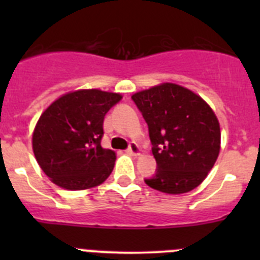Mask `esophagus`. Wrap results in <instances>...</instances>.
<instances>
[{
    "instance_id": "esophagus-1",
    "label": "esophagus",
    "mask_w": 260,
    "mask_h": 260,
    "mask_svg": "<svg viewBox=\"0 0 260 260\" xmlns=\"http://www.w3.org/2000/svg\"><path fill=\"white\" fill-rule=\"evenodd\" d=\"M126 152L130 153V155H139V152H141V150H139V146H138L137 143H130V146H128V148L126 150Z\"/></svg>"
}]
</instances>
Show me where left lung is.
<instances>
[{
	"label": "left lung",
	"instance_id": "left-lung-1",
	"mask_svg": "<svg viewBox=\"0 0 260 260\" xmlns=\"http://www.w3.org/2000/svg\"><path fill=\"white\" fill-rule=\"evenodd\" d=\"M148 125L156 172L144 182L167 194L201 185L220 151V125L201 96L164 83L132 96Z\"/></svg>",
	"mask_w": 260,
	"mask_h": 260
}]
</instances>
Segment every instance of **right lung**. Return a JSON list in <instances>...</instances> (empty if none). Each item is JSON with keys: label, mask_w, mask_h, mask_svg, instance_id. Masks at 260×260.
<instances>
[{"label": "right lung", "mask_w": 260, "mask_h": 260, "mask_svg": "<svg viewBox=\"0 0 260 260\" xmlns=\"http://www.w3.org/2000/svg\"><path fill=\"white\" fill-rule=\"evenodd\" d=\"M121 99L118 93L79 89L61 96L41 114L32 148L40 168L56 185L84 190L109 177L116 153L102 147L103 123Z\"/></svg>", "instance_id": "obj_1"}]
</instances>
